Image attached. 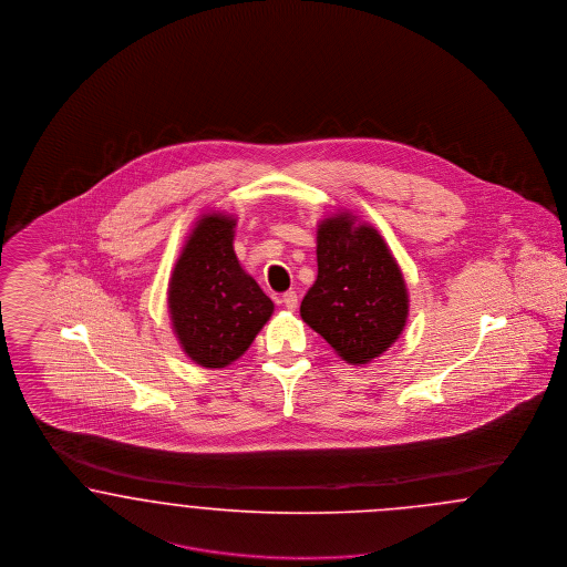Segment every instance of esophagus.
<instances>
[{
	"label": "esophagus",
	"mask_w": 567,
	"mask_h": 567,
	"mask_svg": "<svg viewBox=\"0 0 567 567\" xmlns=\"http://www.w3.org/2000/svg\"><path fill=\"white\" fill-rule=\"evenodd\" d=\"M281 302H284V307H286L288 311H296V307H298V296H296V292H286L284 298H281Z\"/></svg>",
	"instance_id": "esophagus-1"
}]
</instances>
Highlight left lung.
<instances>
[{
    "mask_svg": "<svg viewBox=\"0 0 567 567\" xmlns=\"http://www.w3.org/2000/svg\"><path fill=\"white\" fill-rule=\"evenodd\" d=\"M318 277L300 318L347 364H369L400 339L409 290L381 233L351 212L318 221Z\"/></svg>",
    "mask_w": 567,
    "mask_h": 567,
    "instance_id": "obj_1",
    "label": "left lung"
}]
</instances>
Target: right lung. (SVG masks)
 Wrapping results in <instances>:
<instances>
[{"label":"right lung","instance_id":"1","mask_svg":"<svg viewBox=\"0 0 567 567\" xmlns=\"http://www.w3.org/2000/svg\"><path fill=\"white\" fill-rule=\"evenodd\" d=\"M237 216L200 214L173 265L167 307L182 351L203 369L237 362L275 305L235 254Z\"/></svg>","mask_w":567,"mask_h":567}]
</instances>
